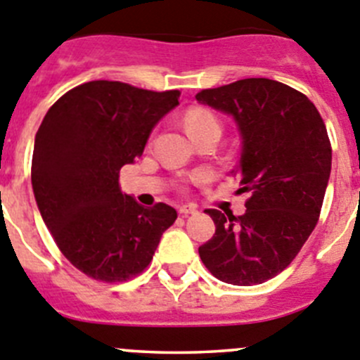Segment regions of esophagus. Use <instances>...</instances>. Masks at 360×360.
<instances>
[{
  "label": "esophagus",
  "mask_w": 360,
  "mask_h": 360,
  "mask_svg": "<svg viewBox=\"0 0 360 360\" xmlns=\"http://www.w3.org/2000/svg\"><path fill=\"white\" fill-rule=\"evenodd\" d=\"M177 211H179V214L188 216V214H195V212H197V207H195V205H191V204L179 205V209H177Z\"/></svg>",
  "instance_id": "obj_1"
}]
</instances>
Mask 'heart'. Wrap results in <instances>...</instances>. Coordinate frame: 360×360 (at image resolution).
I'll list each match as a JSON object with an SVG mask.
<instances>
[{"mask_svg": "<svg viewBox=\"0 0 360 360\" xmlns=\"http://www.w3.org/2000/svg\"><path fill=\"white\" fill-rule=\"evenodd\" d=\"M184 123H186V128L191 134V137L209 130L221 131L219 117L212 110L204 109V107H191L186 112V116H184Z\"/></svg>", "mask_w": 360, "mask_h": 360, "instance_id": "1", "label": "heart"}]
</instances>
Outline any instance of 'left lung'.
<instances>
[{
  "label": "left lung",
  "mask_w": 360,
  "mask_h": 360,
  "mask_svg": "<svg viewBox=\"0 0 360 360\" xmlns=\"http://www.w3.org/2000/svg\"><path fill=\"white\" fill-rule=\"evenodd\" d=\"M195 98L239 124L233 177L248 195L243 216L205 211L216 232L198 255L219 281L264 283L292 264L320 218L333 162L326 123L308 96L271 79L236 80Z\"/></svg>",
  "instance_id": "1"
}]
</instances>
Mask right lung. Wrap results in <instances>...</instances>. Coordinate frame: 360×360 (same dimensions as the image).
Here are the masks:
<instances>
[{
	"label": "right lung",
	"mask_w": 360,
	"mask_h": 360,
	"mask_svg": "<svg viewBox=\"0 0 360 360\" xmlns=\"http://www.w3.org/2000/svg\"><path fill=\"white\" fill-rule=\"evenodd\" d=\"M179 95L91 80L65 93L38 128L31 162L38 209L59 251L93 280L139 276L176 221L170 205L144 207L124 195L120 170L142 155Z\"/></svg>",
	"instance_id": "right-lung-1"
}]
</instances>
